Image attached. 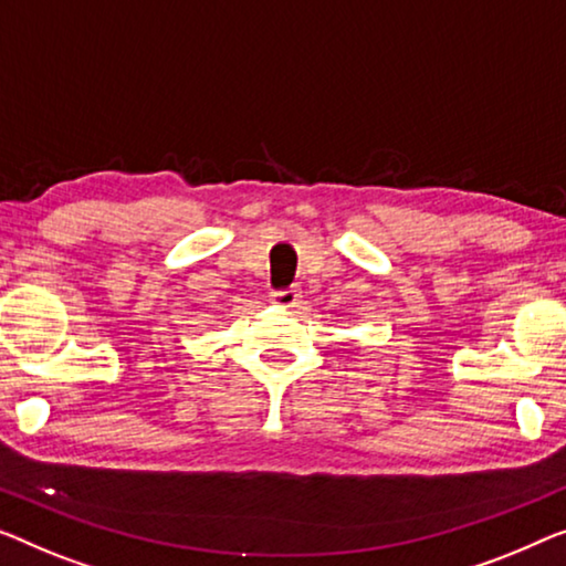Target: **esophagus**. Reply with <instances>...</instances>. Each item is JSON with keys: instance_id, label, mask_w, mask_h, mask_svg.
Listing matches in <instances>:
<instances>
[{"instance_id": "1", "label": "esophagus", "mask_w": 566, "mask_h": 566, "mask_svg": "<svg viewBox=\"0 0 566 566\" xmlns=\"http://www.w3.org/2000/svg\"><path fill=\"white\" fill-rule=\"evenodd\" d=\"M300 297L302 292L297 286H290V290H280V292H272V302L276 307H284V310H292L300 305Z\"/></svg>"}]
</instances>
